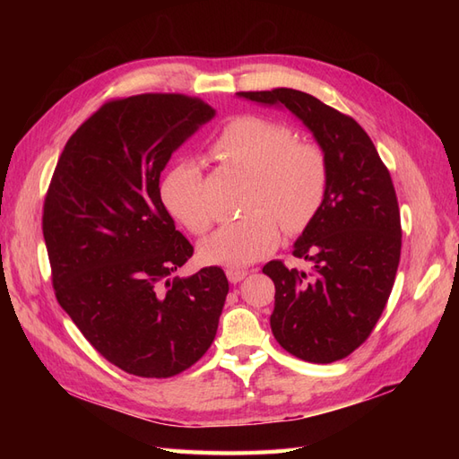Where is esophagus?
I'll use <instances>...</instances> for the list:
<instances>
[{"mask_svg":"<svg viewBox=\"0 0 459 459\" xmlns=\"http://www.w3.org/2000/svg\"><path fill=\"white\" fill-rule=\"evenodd\" d=\"M226 275H228V280L231 283H239L241 280H245V277L248 275V272L247 270H228Z\"/></svg>","mask_w":459,"mask_h":459,"instance_id":"esophagus-1","label":"esophagus"}]
</instances>
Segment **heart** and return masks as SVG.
Returning a JSON list of instances; mask_svg holds the SVG:
<instances>
[{
	"mask_svg": "<svg viewBox=\"0 0 459 459\" xmlns=\"http://www.w3.org/2000/svg\"><path fill=\"white\" fill-rule=\"evenodd\" d=\"M212 152L233 169L251 176L245 211L248 216L230 221L206 238L199 251L204 262L239 268L268 255L287 231L307 228L322 206L329 182L324 151L297 142V134L281 122L258 115L230 120L212 142ZM159 195L179 224L203 235L212 212L203 199L201 166L179 160L164 172Z\"/></svg>",
	"mask_w": 459,
	"mask_h": 459,
	"instance_id": "b5f03b06",
	"label": "heart"
}]
</instances>
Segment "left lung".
Listing matches in <instances>:
<instances>
[{
    "mask_svg": "<svg viewBox=\"0 0 459 459\" xmlns=\"http://www.w3.org/2000/svg\"><path fill=\"white\" fill-rule=\"evenodd\" d=\"M239 95L289 108L327 159L325 199L293 248L312 270L272 260L262 272L275 285V341L304 362H337L371 335L394 285L402 228L391 174L364 128L314 95L290 88Z\"/></svg>",
    "mask_w": 459,
    "mask_h": 459,
    "instance_id": "obj_1",
    "label": "left lung"
}]
</instances>
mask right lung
Returning a JSON list of instances; mask_svg holds the SVG:
<instances>
[{"label": "right lung", "mask_w": 459, "mask_h": 459, "mask_svg": "<svg viewBox=\"0 0 459 459\" xmlns=\"http://www.w3.org/2000/svg\"><path fill=\"white\" fill-rule=\"evenodd\" d=\"M212 117L182 93L107 101L66 142L48 189L55 297L97 352L137 377H174L216 337L228 277L218 266L174 277L193 245L159 195L172 152Z\"/></svg>", "instance_id": "obj_1"}]
</instances>
